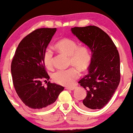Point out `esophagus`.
<instances>
[{"instance_id": "1", "label": "esophagus", "mask_w": 133, "mask_h": 133, "mask_svg": "<svg viewBox=\"0 0 133 133\" xmlns=\"http://www.w3.org/2000/svg\"><path fill=\"white\" fill-rule=\"evenodd\" d=\"M65 89L67 90H73L75 89V87H66Z\"/></svg>"}]
</instances>
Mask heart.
Instances as JSON below:
<instances>
[{
    "instance_id": "obj_1",
    "label": "heart",
    "mask_w": 133,
    "mask_h": 133,
    "mask_svg": "<svg viewBox=\"0 0 133 133\" xmlns=\"http://www.w3.org/2000/svg\"><path fill=\"white\" fill-rule=\"evenodd\" d=\"M55 48L60 52L70 57L71 65L76 66L81 71H84L90 64L91 56L89 50L85 46H78L73 39L62 38L56 43ZM43 62L46 68L52 66V53L49 49H46L43 55ZM79 71L76 68L57 71L52 76L53 79L57 84L63 85H70L79 77Z\"/></svg>"
}]
</instances>
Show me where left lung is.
I'll return each instance as SVG.
<instances>
[{"mask_svg":"<svg viewBox=\"0 0 133 133\" xmlns=\"http://www.w3.org/2000/svg\"><path fill=\"white\" fill-rule=\"evenodd\" d=\"M71 31L92 52L88 74L78 82L87 91L80 106L99 109L108 104L120 83L119 54L109 36L99 27H75Z\"/></svg>","mask_w":133,"mask_h":133,"instance_id":"8db88e82","label":"left lung"}]
</instances>
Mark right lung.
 <instances>
[{
    "label": "right lung",
    "mask_w": 133,
    "mask_h": 133,
    "mask_svg": "<svg viewBox=\"0 0 133 133\" xmlns=\"http://www.w3.org/2000/svg\"><path fill=\"white\" fill-rule=\"evenodd\" d=\"M56 28H41L34 30L21 41L11 62V71L16 92L27 106L41 109L52 104L64 89L63 86L48 82L43 55L56 32Z\"/></svg>",
    "instance_id": "1"
}]
</instances>
